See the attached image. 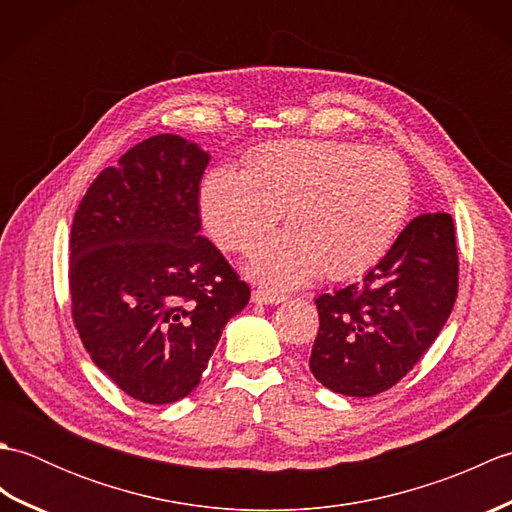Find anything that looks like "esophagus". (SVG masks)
I'll return each instance as SVG.
<instances>
[{
  "instance_id": "34e87169",
  "label": "esophagus",
  "mask_w": 512,
  "mask_h": 512,
  "mask_svg": "<svg viewBox=\"0 0 512 512\" xmlns=\"http://www.w3.org/2000/svg\"><path fill=\"white\" fill-rule=\"evenodd\" d=\"M250 299H253V303H259V306H279V303L288 301L286 295H279V292H270V290H255Z\"/></svg>"
}]
</instances>
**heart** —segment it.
Here are the masks:
<instances>
[{"label": "heart", "instance_id": "b5f03b06", "mask_svg": "<svg viewBox=\"0 0 512 512\" xmlns=\"http://www.w3.org/2000/svg\"><path fill=\"white\" fill-rule=\"evenodd\" d=\"M200 206L211 237L226 250L253 248L284 211L290 231L259 244L248 273L268 286L295 288L319 270L350 279L374 268L407 222L411 176L389 149L288 138L255 149L244 171H211Z\"/></svg>", "mask_w": 512, "mask_h": 512}]
</instances>
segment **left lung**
<instances>
[{
	"mask_svg": "<svg viewBox=\"0 0 512 512\" xmlns=\"http://www.w3.org/2000/svg\"><path fill=\"white\" fill-rule=\"evenodd\" d=\"M458 297V246L449 213L411 220L361 284L314 299L319 334L310 372L336 394L394 387L438 339Z\"/></svg>",
	"mask_w": 512,
	"mask_h": 512,
	"instance_id": "8db88e82",
	"label": "left lung"
}]
</instances>
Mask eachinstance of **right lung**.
<instances>
[{
    "mask_svg": "<svg viewBox=\"0 0 512 512\" xmlns=\"http://www.w3.org/2000/svg\"><path fill=\"white\" fill-rule=\"evenodd\" d=\"M209 160L182 136H151L101 171L74 213V325L94 365L147 405L198 387L224 325L250 299L200 235Z\"/></svg>",
    "mask_w": 512,
    "mask_h": 512,
    "instance_id": "obj_1",
    "label": "right lung"
}]
</instances>
